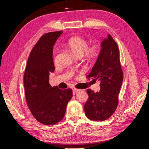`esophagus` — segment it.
I'll return each instance as SVG.
<instances>
[{
	"instance_id": "obj_1",
	"label": "esophagus",
	"mask_w": 149,
	"mask_h": 149,
	"mask_svg": "<svg viewBox=\"0 0 149 149\" xmlns=\"http://www.w3.org/2000/svg\"><path fill=\"white\" fill-rule=\"evenodd\" d=\"M79 91H80V90H79V89H78L74 88V89H73V94L74 95V94H76V93H78Z\"/></svg>"
}]
</instances>
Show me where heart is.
<instances>
[{
    "mask_svg": "<svg viewBox=\"0 0 149 149\" xmlns=\"http://www.w3.org/2000/svg\"><path fill=\"white\" fill-rule=\"evenodd\" d=\"M66 47L76 55L81 56L84 55L90 61L96 60L101 53V47L99 44L95 43L88 47L89 43L86 40L81 37H74L69 38L65 44ZM58 51L54 57V61H58Z\"/></svg>",
    "mask_w": 149,
    "mask_h": 149,
    "instance_id": "b5f03b06",
    "label": "heart"
}]
</instances>
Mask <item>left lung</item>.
I'll return each mask as SVG.
<instances>
[{
  "instance_id": "obj_1",
  "label": "left lung",
  "mask_w": 149,
  "mask_h": 149,
  "mask_svg": "<svg viewBox=\"0 0 149 149\" xmlns=\"http://www.w3.org/2000/svg\"><path fill=\"white\" fill-rule=\"evenodd\" d=\"M100 56L87 78L100 80V90H86L89 96L84 109L92 120H105L114 113L118 105V95L123 81L118 44L110 34L101 43Z\"/></svg>"
}]
</instances>
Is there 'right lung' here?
Instances as JSON below:
<instances>
[{
  "instance_id": "1",
  "label": "right lung",
  "mask_w": 149,
  "mask_h": 149,
  "mask_svg": "<svg viewBox=\"0 0 149 149\" xmlns=\"http://www.w3.org/2000/svg\"><path fill=\"white\" fill-rule=\"evenodd\" d=\"M63 31L43 35L31 49L24 75L26 101L33 116L45 125H54L63 119L67 104L73 96L70 88L52 87L49 73L55 71L53 48Z\"/></svg>"
}]
</instances>
